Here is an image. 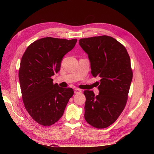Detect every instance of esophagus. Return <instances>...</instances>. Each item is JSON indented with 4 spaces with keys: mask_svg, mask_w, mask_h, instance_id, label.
<instances>
[{
    "mask_svg": "<svg viewBox=\"0 0 154 154\" xmlns=\"http://www.w3.org/2000/svg\"><path fill=\"white\" fill-rule=\"evenodd\" d=\"M81 92H82V91H81V90L79 89H74V93H75V94L80 93H81Z\"/></svg>",
    "mask_w": 154,
    "mask_h": 154,
    "instance_id": "1",
    "label": "esophagus"
}]
</instances>
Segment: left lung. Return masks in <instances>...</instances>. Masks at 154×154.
I'll return each mask as SVG.
<instances>
[{
    "mask_svg": "<svg viewBox=\"0 0 154 154\" xmlns=\"http://www.w3.org/2000/svg\"><path fill=\"white\" fill-rule=\"evenodd\" d=\"M81 48L88 55L91 74L100 78L94 96L85 91V119L93 127L104 128L113 124L126 106L132 71L130 59L122 44L108 35L79 40Z\"/></svg>",
    "mask_w": 154,
    "mask_h": 154,
    "instance_id": "8db88e82",
    "label": "left lung"
}]
</instances>
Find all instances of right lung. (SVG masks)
<instances>
[{
	"label": "right lung",
	"mask_w": 154,
	"mask_h": 154,
	"mask_svg": "<svg viewBox=\"0 0 154 154\" xmlns=\"http://www.w3.org/2000/svg\"><path fill=\"white\" fill-rule=\"evenodd\" d=\"M77 41L41 38L29 45L22 57L18 77L22 100L29 114L41 125L57 122L73 95V89L54 84L51 77L60 70L63 56Z\"/></svg>",
	"instance_id": "right-lung-1"
}]
</instances>
